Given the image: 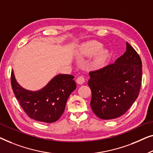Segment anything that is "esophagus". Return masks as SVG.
Wrapping results in <instances>:
<instances>
[{"label": "esophagus", "instance_id": "1", "mask_svg": "<svg viewBox=\"0 0 153 153\" xmlns=\"http://www.w3.org/2000/svg\"><path fill=\"white\" fill-rule=\"evenodd\" d=\"M76 82L79 85H82V84L85 82V78H84L83 76H79L77 78Z\"/></svg>", "mask_w": 153, "mask_h": 153}]
</instances>
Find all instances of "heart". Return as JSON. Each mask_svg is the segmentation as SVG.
Returning <instances> with one entry per match:
<instances>
[{
    "label": "heart",
    "instance_id": "obj_1",
    "mask_svg": "<svg viewBox=\"0 0 153 153\" xmlns=\"http://www.w3.org/2000/svg\"><path fill=\"white\" fill-rule=\"evenodd\" d=\"M103 45L98 41H91L82 44L79 48V55L82 57H91L94 55L91 62L92 67H102L109 57L108 51L102 49Z\"/></svg>",
    "mask_w": 153,
    "mask_h": 153
}]
</instances>
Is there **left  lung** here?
Returning a JSON list of instances; mask_svg holds the SVG:
<instances>
[{
  "label": "left lung",
  "instance_id": "1",
  "mask_svg": "<svg viewBox=\"0 0 153 153\" xmlns=\"http://www.w3.org/2000/svg\"><path fill=\"white\" fill-rule=\"evenodd\" d=\"M89 76L92 111L101 119H116L124 114L138 97L142 78L141 58L126 42V51L114 63L89 72Z\"/></svg>",
  "mask_w": 153,
  "mask_h": 153
}]
</instances>
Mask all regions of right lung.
Listing matches in <instances>:
<instances>
[{
  "instance_id": "add662e5",
  "label": "right lung",
  "mask_w": 153,
  "mask_h": 153,
  "mask_svg": "<svg viewBox=\"0 0 153 153\" xmlns=\"http://www.w3.org/2000/svg\"><path fill=\"white\" fill-rule=\"evenodd\" d=\"M74 78L72 75L58 74L42 89L31 91L19 85L13 69L11 74L13 91L26 114L34 120L48 123L57 121L63 114L66 101L76 89Z\"/></svg>"
}]
</instances>
